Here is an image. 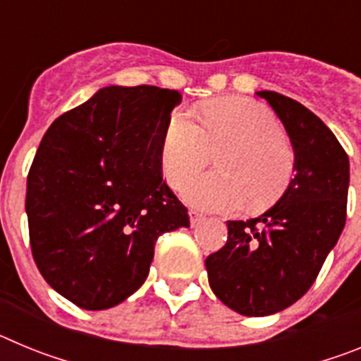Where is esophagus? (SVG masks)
Returning <instances> with one entry per match:
<instances>
[{"label":"esophagus","instance_id":"34e87169","mask_svg":"<svg viewBox=\"0 0 361 361\" xmlns=\"http://www.w3.org/2000/svg\"><path fill=\"white\" fill-rule=\"evenodd\" d=\"M202 219H204L202 213L195 212V209H190V222H191V226H197Z\"/></svg>","mask_w":361,"mask_h":361}]
</instances>
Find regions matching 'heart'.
I'll list each match as a JSON object with an SVG mask.
<instances>
[{
    "label": "heart",
    "mask_w": 361,
    "mask_h": 361,
    "mask_svg": "<svg viewBox=\"0 0 361 361\" xmlns=\"http://www.w3.org/2000/svg\"><path fill=\"white\" fill-rule=\"evenodd\" d=\"M216 170L184 188L190 204L213 212L275 202L289 186L295 152L269 108L250 99H222L204 108L202 126L190 111L177 110L166 124L161 164L168 184L180 188L219 153Z\"/></svg>",
    "instance_id": "obj_1"
}]
</instances>
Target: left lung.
<instances>
[{"mask_svg": "<svg viewBox=\"0 0 361 361\" xmlns=\"http://www.w3.org/2000/svg\"><path fill=\"white\" fill-rule=\"evenodd\" d=\"M275 110L295 149V178L279 202L250 220H228V240L206 258L222 304L244 317H267L300 300L342 235L349 157L311 110L276 92H257Z\"/></svg>", "mask_w": 361, "mask_h": 361, "instance_id": "left-lung-1", "label": "left lung"}]
</instances>
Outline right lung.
<instances>
[{"label": "right lung", "mask_w": 361, "mask_h": 361, "mask_svg": "<svg viewBox=\"0 0 361 361\" xmlns=\"http://www.w3.org/2000/svg\"><path fill=\"white\" fill-rule=\"evenodd\" d=\"M180 99L159 86H106L41 139L27 178L30 247L43 279L72 304H121L145 283L162 233L190 228L161 164Z\"/></svg>", "instance_id": "1"}]
</instances>
